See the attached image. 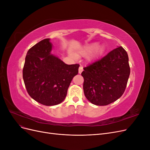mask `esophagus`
Segmentation results:
<instances>
[{
  "mask_svg": "<svg viewBox=\"0 0 150 150\" xmlns=\"http://www.w3.org/2000/svg\"><path fill=\"white\" fill-rule=\"evenodd\" d=\"M83 67L82 66H80V67H79V73L81 74V72H83Z\"/></svg>",
  "mask_w": 150,
  "mask_h": 150,
  "instance_id": "obj_1",
  "label": "esophagus"
}]
</instances>
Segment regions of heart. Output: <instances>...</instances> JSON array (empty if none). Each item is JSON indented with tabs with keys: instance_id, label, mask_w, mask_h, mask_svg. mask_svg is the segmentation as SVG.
I'll list each match as a JSON object with an SVG mask.
<instances>
[{
	"instance_id": "obj_1",
	"label": "heart",
	"mask_w": 150,
	"mask_h": 150,
	"mask_svg": "<svg viewBox=\"0 0 150 150\" xmlns=\"http://www.w3.org/2000/svg\"><path fill=\"white\" fill-rule=\"evenodd\" d=\"M97 46L98 44L96 43L88 45V46H85L84 48L81 49L79 51V52L81 54H82V55H86V54L91 52L93 50L97 47Z\"/></svg>"
}]
</instances>
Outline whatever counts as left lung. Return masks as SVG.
<instances>
[{"mask_svg":"<svg viewBox=\"0 0 150 150\" xmlns=\"http://www.w3.org/2000/svg\"><path fill=\"white\" fill-rule=\"evenodd\" d=\"M83 69L84 93L93 104L108 105L124 93L130 68L128 54L121 46Z\"/></svg>","mask_w":150,"mask_h":150,"instance_id":"1","label":"left lung"}]
</instances>
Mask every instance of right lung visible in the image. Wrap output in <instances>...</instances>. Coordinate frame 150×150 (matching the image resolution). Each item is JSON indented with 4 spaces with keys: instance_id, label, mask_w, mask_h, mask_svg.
I'll return each mask as SVG.
<instances>
[{
    "instance_id": "add662e5",
    "label": "right lung",
    "mask_w": 150,
    "mask_h": 150,
    "mask_svg": "<svg viewBox=\"0 0 150 150\" xmlns=\"http://www.w3.org/2000/svg\"><path fill=\"white\" fill-rule=\"evenodd\" d=\"M52 44L45 39L32 47L26 54L23 79L29 96L45 106L60 104L68 88L78 74L79 65H68L51 53Z\"/></svg>"
}]
</instances>
